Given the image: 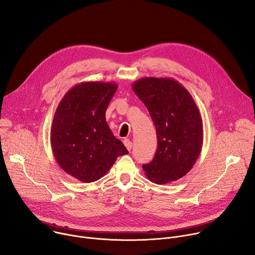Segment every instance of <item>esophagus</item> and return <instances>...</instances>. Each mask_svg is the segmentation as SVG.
<instances>
[{
    "instance_id": "34e87169",
    "label": "esophagus",
    "mask_w": 255,
    "mask_h": 255,
    "mask_svg": "<svg viewBox=\"0 0 255 255\" xmlns=\"http://www.w3.org/2000/svg\"><path fill=\"white\" fill-rule=\"evenodd\" d=\"M124 145L126 146V148L130 151L131 150V148H132V142L129 140V139H124Z\"/></svg>"
}]
</instances>
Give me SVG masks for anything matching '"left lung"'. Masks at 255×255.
I'll use <instances>...</instances> for the list:
<instances>
[{"instance_id":"1","label":"left lung","mask_w":255,"mask_h":255,"mask_svg":"<svg viewBox=\"0 0 255 255\" xmlns=\"http://www.w3.org/2000/svg\"><path fill=\"white\" fill-rule=\"evenodd\" d=\"M153 121L157 149L142 165L148 180L166 184L179 180L194 166L203 143L199 110L188 90L173 78L143 77L132 84Z\"/></svg>"}]
</instances>
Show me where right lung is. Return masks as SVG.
<instances>
[{
  "instance_id": "add662e5",
  "label": "right lung",
  "mask_w": 255,
  "mask_h": 255,
  "mask_svg": "<svg viewBox=\"0 0 255 255\" xmlns=\"http://www.w3.org/2000/svg\"><path fill=\"white\" fill-rule=\"evenodd\" d=\"M118 85L88 81L73 86L61 100L51 128V145L59 166L90 183L104 177L119 155L128 153L112 133L106 111Z\"/></svg>"
}]
</instances>
